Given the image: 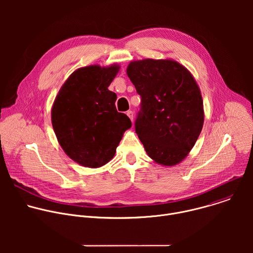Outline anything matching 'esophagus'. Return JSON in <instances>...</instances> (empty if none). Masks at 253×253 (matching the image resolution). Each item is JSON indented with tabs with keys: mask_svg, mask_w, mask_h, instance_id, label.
<instances>
[{
	"mask_svg": "<svg viewBox=\"0 0 253 253\" xmlns=\"http://www.w3.org/2000/svg\"><path fill=\"white\" fill-rule=\"evenodd\" d=\"M127 116L131 119V121H133V118H134V113L132 111H127Z\"/></svg>",
	"mask_w": 253,
	"mask_h": 253,
	"instance_id": "obj_1",
	"label": "esophagus"
}]
</instances>
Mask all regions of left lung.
I'll list each match as a JSON object with an SVG mask.
<instances>
[{
    "mask_svg": "<svg viewBox=\"0 0 253 253\" xmlns=\"http://www.w3.org/2000/svg\"><path fill=\"white\" fill-rule=\"evenodd\" d=\"M127 75L141 96L136 133L148 156L162 166L187 157L204 122L203 100L193 75L172 59L132 61Z\"/></svg>",
    "mask_w": 253,
    "mask_h": 253,
    "instance_id": "obj_1",
    "label": "left lung"
}]
</instances>
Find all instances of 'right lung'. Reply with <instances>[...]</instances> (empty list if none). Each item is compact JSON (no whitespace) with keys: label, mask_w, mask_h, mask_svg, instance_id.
<instances>
[{"label":"right lung","mask_w":253,"mask_h":253,"mask_svg":"<svg viewBox=\"0 0 253 253\" xmlns=\"http://www.w3.org/2000/svg\"><path fill=\"white\" fill-rule=\"evenodd\" d=\"M120 66L90 65L72 73L60 88L51 110L57 140L64 152L84 167L109 162L132 123L117 112V95L108 89Z\"/></svg>","instance_id":"right-lung-1"}]
</instances>
